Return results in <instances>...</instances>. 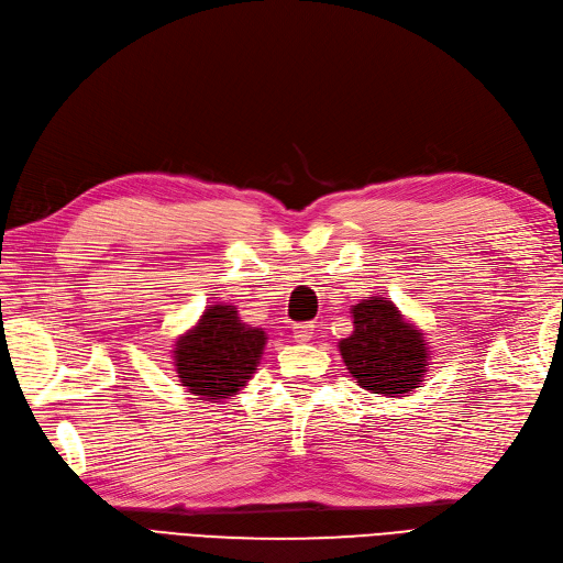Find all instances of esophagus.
Here are the masks:
<instances>
[{"mask_svg":"<svg viewBox=\"0 0 563 563\" xmlns=\"http://www.w3.org/2000/svg\"><path fill=\"white\" fill-rule=\"evenodd\" d=\"M292 333H295L297 342H309L313 338V323H299V325H295Z\"/></svg>","mask_w":563,"mask_h":563,"instance_id":"esophagus-1","label":"esophagus"}]
</instances>
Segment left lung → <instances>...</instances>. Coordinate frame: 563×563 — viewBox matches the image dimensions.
Segmentation results:
<instances>
[{"label":"left lung","mask_w":563,"mask_h":563,"mask_svg":"<svg viewBox=\"0 0 563 563\" xmlns=\"http://www.w3.org/2000/svg\"><path fill=\"white\" fill-rule=\"evenodd\" d=\"M354 330L338 342L358 387L383 397H409L423 387L430 368V342L390 297L373 295L350 309Z\"/></svg>","instance_id":"obj_1"}]
</instances>
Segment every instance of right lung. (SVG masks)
Here are the masks:
<instances>
[{
	"label": "right lung",
	"mask_w": 563,
	"mask_h": 563,
	"mask_svg": "<svg viewBox=\"0 0 563 563\" xmlns=\"http://www.w3.org/2000/svg\"><path fill=\"white\" fill-rule=\"evenodd\" d=\"M266 342V330L244 323L235 305L216 301L173 342L176 378L197 399H233L262 364Z\"/></svg>",
	"instance_id": "right-lung-1"
}]
</instances>
